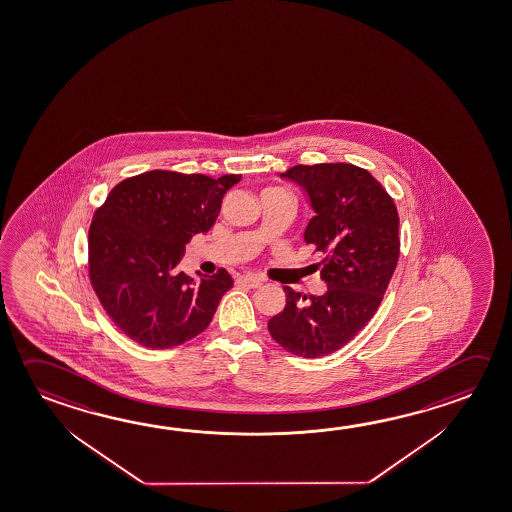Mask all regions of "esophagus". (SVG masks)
<instances>
[{
  "mask_svg": "<svg viewBox=\"0 0 512 512\" xmlns=\"http://www.w3.org/2000/svg\"><path fill=\"white\" fill-rule=\"evenodd\" d=\"M237 284L246 287H259L262 280L259 277H253V275H243V277L237 278Z\"/></svg>",
  "mask_w": 512,
  "mask_h": 512,
  "instance_id": "obj_1",
  "label": "esophagus"
}]
</instances>
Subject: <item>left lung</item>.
<instances>
[{
	"label": "left lung",
	"instance_id": "obj_1",
	"mask_svg": "<svg viewBox=\"0 0 512 512\" xmlns=\"http://www.w3.org/2000/svg\"><path fill=\"white\" fill-rule=\"evenodd\" d=\"M280 178L296 183L314 212L304 241L325 255L327 291L305 296L284 287L286 307L269 318V334L291 354L320 358L376 313L399 259V216L381 183L350 163L296 165Z\"/></svg>",
	"mask_w": 512,
	"mask_h": 512
}]
</instances>
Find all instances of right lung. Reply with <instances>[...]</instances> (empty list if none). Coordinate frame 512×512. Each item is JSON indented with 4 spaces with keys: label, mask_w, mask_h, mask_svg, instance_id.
I'll return each mask as SVG.
<instances>
[{
    "label": "right lung",
    "mask_w": 512,
    "mask_h": 512,
    "mask_svg": "<svg viewBox=\"0 0 512 512\" xmlns=\"http://www.w3.org/2000/svg\"><path fill=\"white\" fill-rule=\"evenodd\" d=\"M241 176L151 171L118 183L90 226V278L118 329L149 349L192 340L212 322L234 280L226 269L180 271L185 246L216 223Z\"/></svg>",
    "instance_id": "1"
}]
</instances>
